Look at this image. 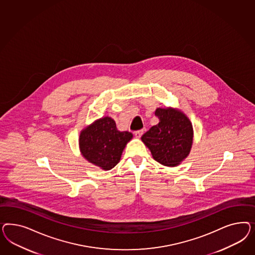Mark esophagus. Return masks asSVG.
<instances>
[{
	"instance_id": "obj_1",
	"label": "esophagus",
	"mask_w": 255,
	"mask_h": 255,
	"mask_svg": "<svg viewBox=\"0 0 255 255\" xmlns=\"http://www.w3.org/2000/svg\"><path fill=\"white\" fill-rule=\"evenodd\" d=\"M143 130H139V131H134V135H135V137L136 138H140L141 136H142V134H143Z\"/></svg>"
}]
</instances>
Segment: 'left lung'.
I'll list each match as a JSON object with an SVG mask.
<instances>
[{"label":"left lung","instance_id":"8db88e82","mask_svg":"<svg viewBox=\"0 0 255 255\" xmlns=\"http://www.w3.org/2000/svg\"><path fill=\"white\" fill-rule=\"evenodd\" d=\"M160 122L141 137L156 162L164 166H178L189 156L193 143L192 122L179 108H158Z\"/></svg>","mask_w":255,"mask_h":255}]
</instances>
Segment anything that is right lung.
Wrapping results in <instances>:
<instances>
[{"mask_svg":"<svg viewBox=\"0 0 255 255\" xmlns=\"http://www.w3.org/2000/svg\"><path fill=\"white\" fill-rule=\"evenodd\" d=\"M132 136L129 131H119L111 117H102L81 130L78 147L86 161L108 171L120 162L124 149Z\"/></svg>","mask_w":255,"mask_h":255,"instance_id":"add662e5","label":"right lung"}]
</instances>
